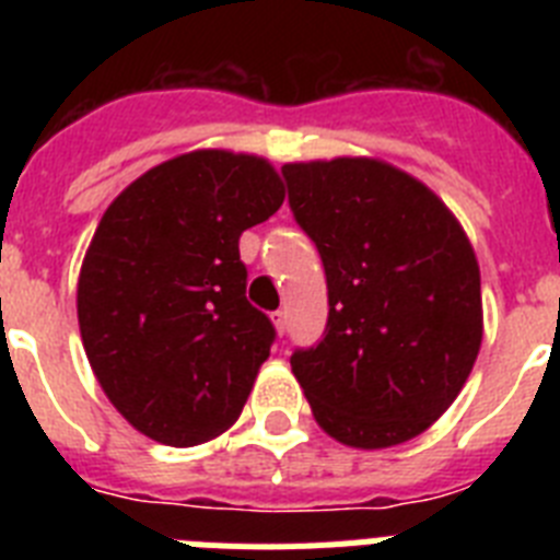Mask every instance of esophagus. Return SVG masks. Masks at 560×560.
<instances>
[{"mask_svg":"<svg viewBox=\"0 0 560 560\" xmlns=\"http://www.w3.org/2000/svg\"><path fill=\"white\" fill-rule=\"evenodd\" d=\"M271 323H275L277 334L283 336L285 328H289V314H285V311H275V314H271Z\"/></svg>","mask_w":560,"mask_h":560,"instance_id":"1","label":"esophagus"}]
</instances>
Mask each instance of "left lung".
<instances>
[{
    "instance_id": "8db88e82",
    "label": "left lung",
    "mask_w": 560,
    "mask_h": 560,
    "mask_svg": "<svg viewBox=\"0 0 560 560\" xmlns=\"http://www.w3.org/2000/svg\"><path fill=\"white\" fill-rule=\"evenodd\" d=\"M289 205L323 255L328 328L291 355L345 446H400L465 387L482 345L479 264L438 192L373 156L289 162Z\"/></svg>"
}]
</instances>
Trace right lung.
Segmentation results:
<instances>
[{"label": "right lung", "mask_w": 560, "mask_h": 560, "mask_svg": "<svg viewBox=\"0 0 560 560\" xmlns=\"http://www.w3.org/2000/svg\"><path fill=\"white\" fill-rule=\"evenodd\" d=\"M283 199L269 160L199 148L142 173L103 212L78 325L97 384L145 438L199 446L244 409L275 328L246 300L237 241Z\"/></svg>", "instance_id": "obj_1"}]
</instances>
